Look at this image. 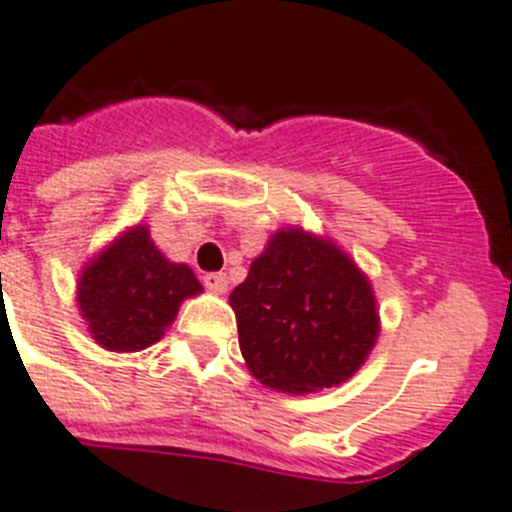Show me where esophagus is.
Instances as JSON below:
<instances>
[{"mask_svg": "<svg viewBox=\"0 0 512 512\" xmlns=\"http://www.w3.org/2000/svg\"><path fill=\"white\" fill-rule=\"evenodd\" d=\"M204 285H207L209 292H214V295H225L227 292V277L225 274H207L204 277Z\"/></svg>", "mask_w": 512, "mask_h": 512, "instance_id": "obj_1", "label": "esophagus"}]
</instances>
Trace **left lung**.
Instances as JSON below:
<instances>
[{
	"mask_svg": "<svg viewBox=\"0 0 512 512\" xmlns=\"http://www.w3.org/2000/svg\"><path fill=\"white\" fill-rule=\"evenodd\" d=\"M230 308L251 375L285 393L349 381L381 331L373 285L355 259L298 225L269 238Z\"/></svg>",
	"mask_w": 512,
	"mask_h": 512,
	"instance_id": "8db88e82",
	"label": "left lung"
}]
</instances>
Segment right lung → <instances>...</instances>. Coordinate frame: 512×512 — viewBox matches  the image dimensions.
<instances>
[{"label": "right lung", "instance_id": "add662e5", "mask_svg": "<svg viewBox=\"0 0 512 512\" xmlns=\"http://www.w3.org/2000/svg\"><path fill=\"white\" fill-rule=\"evenodd\" d=\"M202 292L189 264H176L134 225L87 261L77 305L87 331L108 352H139L160 342L186 298Z\"/></svg>", "mask_w": 512, "mask_h": 512}]
</instances>
